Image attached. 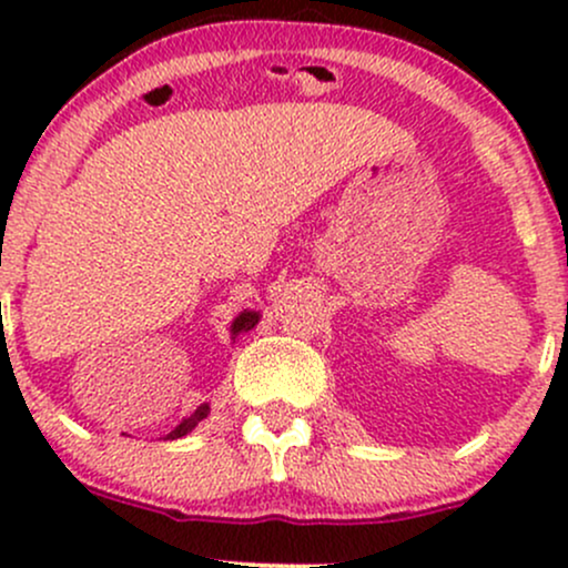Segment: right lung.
I'll return each mask as SVG.
<instances>
[{"label":"right lung","instance_id":"right-lung-1","mask_svg":"<svg viewBox=\"0 0 568 568\" xmlns=\"http://www.w3.org/2000/svg\"><path fill=\"white\" fill-rule=\"evenodd\" d=\"M256 323H258V315H256V312H243V315H240V317H237V321H234V323H232V334H234V336H237V334H240V331H251V328H253V325H256ZM205 416H207V403H202V406H197V408H194V410H192V414H189V416H186V419H184V422H181V425H179V427H175L171 435H168V438H181V435L192 433V429H194V427H197V425H200V422H202V419H205Z\"/></svg>","mask_w":568,"mask_h":568}]
</instances>
